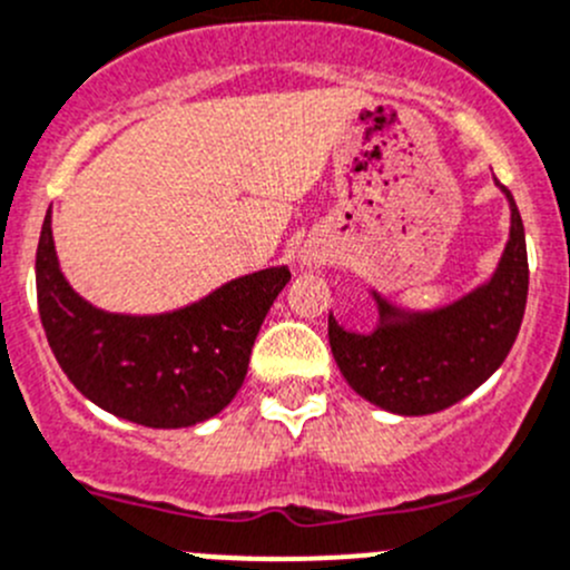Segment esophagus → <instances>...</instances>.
Returning <instances> with one entry per match:
<instances>
[{"label":"esophagus","mask_w":570,"mask_h":570,"mask_svg":"<svg viewBox=\"0 0 570 570\" xmlns=\"http://www.w3.org/2000/svg\"><path fill=\"white\" fill-rule=\"evenodd\" d=\"M303 262H306V264H317L320 256H314V253H306V256H303Z\"/></svg>","instance_id":"esophagus-1"}]
</instances>
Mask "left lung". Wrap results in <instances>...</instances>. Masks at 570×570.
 Masks as SVG:
<instances>
[{
    "instance_id": "left-lung-1",
    "label": "left lung",
    "mask_w": 570,
    "mask_h": 570,
    "mask_svg": "<svg viewBox=\"0 0 570 570\" xmlns=\"http://www.w3.org/2000/svg\"><path fill=\"white\" fill-rule=\"evenodd\" d=\"M512 225L499 269L484 286L438 312H401L373 292L379 325L353 334L328 317V342L347 384L395 414L454 406L490 379L521 331L529 292L527 236L510 189Z\"/></svg>"
}]
</instances>
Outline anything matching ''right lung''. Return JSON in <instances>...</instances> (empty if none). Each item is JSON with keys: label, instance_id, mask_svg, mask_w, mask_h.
<instances>
[{"label": "right lung", "instance_id": "obj_1", "mask_svg": "<svg viewBox=\"0 0 570 570\" xmlns=\"http://www.w3.org/2000/svg\"><path fill=\"white\" fill-rule=\"evenodd\" d=\"M49 223L47 212L36 253L38 314L71 384L105 412L150 429H184L223 412L289 269L245 275L156 317L108 314L66 284Z\"/></svg>", "mask_w": 570, "mask_h": 570}]
</instances>
